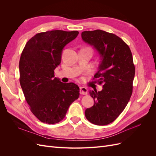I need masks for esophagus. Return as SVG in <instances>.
I'll list each match as a JSON object with an SVG mask.
<instances>
[{"instance_id":"esophagus-1","label":"esophagus","mask_w":156,"mask_h":156,"mask_svg":"<svg viewBox=\"0 0 156 156\" xmlns=\"http://www.w3.org/2000/svg\"><path fill=\"white\" fill-rule=\"evenodd\" d=\"M80 94L82 95H87L88 94V90L85 87H80Z\"/></svg>"}]
</instances>
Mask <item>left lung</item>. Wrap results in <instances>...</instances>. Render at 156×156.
Returning <instances> with one entry per match:
<instances>
[{
  "label": "left lung",
  "instance_id": "obj_1",
  "mask_svg": "<svg viewBox=\"0 0 156 156\" xmlns=\"http://www.w3.org/2000/svg\"><path fill=\"white\" fill-rule=\"evenodd\" d=\"M82 39L98 52L101 61L93 79L103 84L100 92H90L94 105L85 111L87 119L98 126L115 121L128 103L135 73L131 51L120 37L101 30L84 31Z\"/></svg>",
  "mask_w": 156,
  "mask_h": 156
}]
</instances>
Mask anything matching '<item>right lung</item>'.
Wrapping results in <instances>:
<instances>
[{
	"label": "right lung",
	"instance_id": "add662e5",
	"mask_svg": "<svg viewBox=\"0 0 156 156\" xmlns=\"http://www.w3.org/2000/svg\"><path fill=\"white\" fill-rule=\"evenodd\" d=\"M79 32L60 30L37 33L27 41L20 60V82L31 112L44 123L62 120L69 105L79 97L73 83H63L55 77L63 48Z\"/></svg>",
	"mask_w": 156,
	"mask_h": 156
}]
</instances>
